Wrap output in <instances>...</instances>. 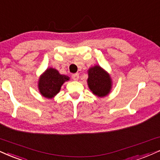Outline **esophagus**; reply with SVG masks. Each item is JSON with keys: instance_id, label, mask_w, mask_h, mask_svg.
I'll use <instances>...</instances> for the list:
<instances>
[{"instance_id": "34e87169", "label": "esophagus", "mask_w": 160, "mask_h": 160, "mask_svg": "<svg viewBox=\"0 0 160 160\" xmlns=\"http://www.w3.org/2000/svg\"><path fill=\"white\" fill-rule=\"evenodd\" d=\"M72 78L75 81H77L78 80V78H79V75L78 73H75V74H72Z\"/></svg>"}]
</instances>
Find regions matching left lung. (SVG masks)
<instances>
[{
    "instance_id": "8db88e82",
    "label": "left lung",
    "mask_w": 160,
    "mask_h": 160,
    "mask_svg": "<svg viewBox=\"0 0 160 160\" xmlns=\"http://www.w3.org/2000/svg\"><path fill=\"white\" fill-rule=\"evenodd\" d=\"M88 84L92 93L98 97L108 95L112 88L110 75L98 65L88 70Z\"/></svg>"
}]
</instances>
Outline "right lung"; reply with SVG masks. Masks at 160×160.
Returning <instances> with one entry per match:
<instances>
[{"label": "right lung", "mask_w": 160, "mask_h": 160, "mask_svg": "<svg viewBox=\"0 0 160 160\" xmlns=\"http://www.w3.org/2000/svg\"><path fill=\"white\" fill-rule=\"evenodd\" d=\"M70 79L53 68H48L39 78L38 90L44 97L52 98L60 91L62 85Z\"/></svg>", "instance_id": "right-lung-1"}]
</instances>
